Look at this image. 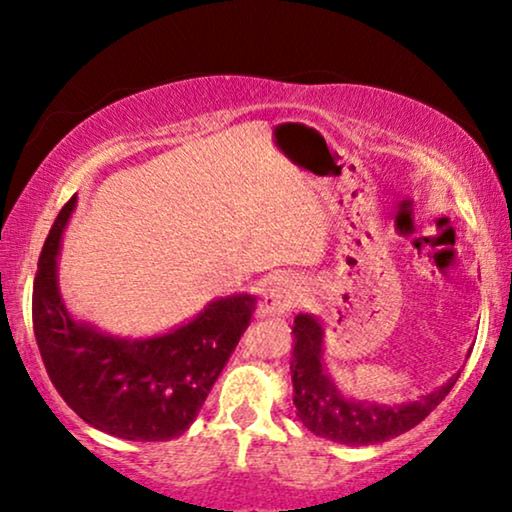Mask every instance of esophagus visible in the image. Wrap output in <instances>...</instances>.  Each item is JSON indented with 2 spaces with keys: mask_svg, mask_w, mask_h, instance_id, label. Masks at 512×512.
Listing matches in <instances>:
<instances>
[{
  "mask_svg": "<svg viewBox=\"0 0 512 512\" xmlns=\"http://www.w3.org/2000/svg\"><path fill=\"white\" fill-rule=\"evenodd\" d=\"M300 300V286L289 277H277L275 282H270L268 289L263 293L261 307L258 314L261 317H282L289 314Z\"/></svg>",
  "mask_w": 512,
  "mask_h": 512,
  "instance_id": "34e87169",
  "label": "esophagus"
}]
</instances>
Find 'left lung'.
<instances>
[{
  "label": "left lung",
  "instance_id": "1",
  "mask_svg": "<svg viewBox=\"0 0 512 512\" xmlns=\"http://www.w3.org/2000/svg\"><path fill=\"white\" fill-rule=\"evenodd\" d=\"M293 405L303 426L321 438L342 445H375L401 436L436 410L450 394L459 375L443 387L426 394L415 403L377 405L345 398L328 377L321 354H324V331L310 314H298L293 321Z\"/></svg>",
  "mask_w": 512,
  "mask_h": 512
}]
</instances>
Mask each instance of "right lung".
I'll list each match as a JSON object with an SVG mask.
<instances>
[{"instance_id": "obj_1", "label": "right lung", "mask_w": 512, "mask_h": 512, "mask_svg": "<svg viewBox=\"0 0 512 512\" xmlns=\"http://www.w3.org/2000/svg\"><path fill=\"white\" fill-rule=\"evenodd\" d=\"M76 195L60 209L39 256L32 324L41 361L83 422L125 440H170L184 433L212 391L256 298L214 300L186 326L149 340L111 338L69 317L58 291L55 256Z\"/></svg>"}]
</instances>
